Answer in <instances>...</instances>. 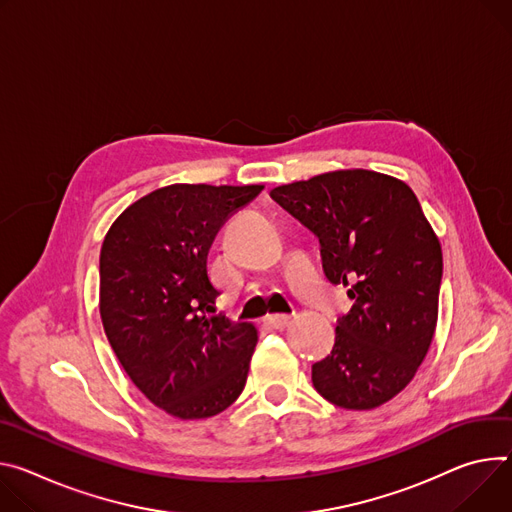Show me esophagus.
Masks as SVG:
<instances>
[{"instance_id": "34e87169", "label": "esophagus", "mask_w": 512, "mask_h": 512, "mask_svg": "<svg viewBox=\"0 0 512 512\" xmlns=\"http://www.w3.org/2000/svg\"><path fill=\"white\" fill-rule=\"evenodd\" d=\"M265 322L269 324L271 329H284L286 324L290 322V316H288V314H269V316L265 318Z\"/></svg>"}]
</instances>
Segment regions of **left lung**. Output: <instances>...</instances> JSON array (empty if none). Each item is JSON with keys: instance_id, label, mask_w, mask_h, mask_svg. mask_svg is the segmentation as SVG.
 Masks as SVG:
<instances>
[{"instance_id": "obj_1", "label": "left lung", "mask_w": 512, "mask_h": 512, "mask_svg": "<svg viewBox=\"0 0 512 512\" xmlns=\"http://www.w3.org/2000/svg\"><path fill=\"white\" fill-rule=\"evenodd\" d=\"M269 196L320 241L322 269L353 306L312 384L331 404L371 410L400 394L437 329L441 243L408 185L341 169L273 188Z\"/></svg>"}]
</instances>
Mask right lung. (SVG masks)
<instances>
[{"instance_id": "1", "label": "right lung", "mask_w": 512, "mask_h": 512, "mask_svg": "<svg viewBox=\"0 0 512 512\" xmlns=\"http://www.w3.org/2000/svg\"><path fill=\"white\" fill-rule=\"evenodd\" d=\"M263 185L173 183L130 204L100 251V316L132 384L181 421L235 402L257 345L251 322L216 314L208 251Z\"/></svg>"}]
</instances>
